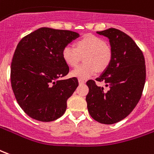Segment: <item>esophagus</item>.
<instances>
[{"label":"esophagus","mask_w":154,"mask_h":154,"mask_svg":"<svg viewBox=\"0 0 154 154\" xmlns=\"http://www.w3.org/2000/svg\"><path fill=\"white\" fill-rule=\"evenodd\" d=\"M78 82H79V84H84L85 81L82 79H78Z\"/></svg>","instance_id":"esophagus-1"}]
</instances>
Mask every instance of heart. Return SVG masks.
<instances>
[{"label":"heart","instance_id":"obj_1","mask_svg":"<svg viewBox=\"0 0 154 154\" xmlns=\"http://www.w3.org/2000/svg\"><path fill=\"white\" fill-rule=\"evenodd\" d=\"M75 47L66 46L62 49V60L67 66L74 67L83 57L84 63L71 72V76L87 79L95 75L97 70L103 72L110 65L112 52L109 45L99 36L88 34L77 40Z\"/></svg>","mask_w":154,"mask_h":154}]
</instances>
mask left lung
Instances as JSON below:
<instances>
[{"label":"left lung","mask_w":154,"mask_h":154,"mask_svg":"<svg viewBox=\"0 0 154 154\" xmlns=\"http://www.w3.org/2000/svg\"><path fill=\"white\" fill-rule=\"evenodd\" d=\"M97 34L109 39L112 57L110 65L96 80L104 82L107 91L93 80L87 82L89 113L103 124H113L128 116L140 100L146 79L143 52L129 36L109 28Z\"/></svg>","instance_id":"1"}]
</instances>
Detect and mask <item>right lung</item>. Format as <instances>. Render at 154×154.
<instances>
[{
	"mask_svg": "<svg viewBox=\"0 0 154 154\" xmlns=\"http://www.w3.org/2000/svg\"><path fill=\"white\" fill-rule=\"evenodd\" d=\"M77 32L42 27L20 41L11 66V88L29 117L51 122L66 112V101L78 86L77 77L63 79L69 66L62 60L64 47Z\"/></svg>",
	"mask_w": 154,
	"mask_h": 154,
	"instance_id": "right-lung-1",
	"label": "right lung"
}]
</instances>
